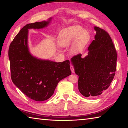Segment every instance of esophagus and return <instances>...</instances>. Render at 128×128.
<instances>
[{"label":"esophagus","mask_w":128,"mask_h":128,"mask_svg":"<svg viewBox=\"0 0 128 128\" xmlns=\"http://www.w3.org/2000/svg\"><path fill=\"white\" fill-rule=\"evenodd\" d=\"M70 69H71V71H72V73H74V66H73L72 65H71V66H70Z\"/></svg>","instance_id":"34e87169"}]
</instances>
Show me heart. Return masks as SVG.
Segmentation results:
<instances>
[{"instance_id": "obj_1", "label": "heart", "mask_w": 128, "mask_h": 128, "mask_svg": "<svg viewBox=\"0 0 128 128\" xmlns=\"http://www.w3.org/2000/svg\"><path fill=\"white\" fill-rule=\"evenodd\" d=\"M90 40L89 32L78 25L62 30L58 36V42L62 47H68L74 43L71 49L74 54L82 52Z\"/></svg>"}]
</instances>
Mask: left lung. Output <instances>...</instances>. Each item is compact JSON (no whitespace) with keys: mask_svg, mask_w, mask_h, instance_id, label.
I'll return each mask as SVG.
<instances>
[{"mask_svg":"<svg viewBox=\"0 0 128 128\" xmlns=\"http://www.w3.org/2000/svg\"><path fill=\"white\" fill-rule=\"evenodd\" d=\"M95 40L88 47V55L82 58L77 54L71 59L76 74L78 76V86L85 97L100 95L113 80L116 69L117 52L107 32L95 26Z\"/></svg>","mask_w":128,"mask_h":128,"instance_id":"1","label":"left lung"}]
</instances>
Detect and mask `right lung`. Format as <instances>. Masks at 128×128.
Masks as SVG:
<instances>
[{"mask_svg":"<svg viewBox=\"0 0 128 128\" xmlns=\"http://www.w3.org/2000/svg\"><path fill=\"white\" fill-rule=\"evenodd\" d=\"M46 21L29 24L24 26L10 44L8 56L11 79L21 92L36 101H44L53 95L59 82L70 75V62H56L38 59L29 52L28 29L47 26Z\"/></svg>","mask_w":128,"mask_h":128,"instance_id":"1","label":"right lung"}]
</instances>
